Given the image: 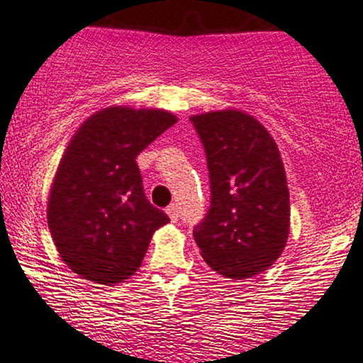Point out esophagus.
I'll list each match as a JSON object with an SVG mask.
<instances>
[{
  "instance_id": "1",
  "label": "esophagus",
  "mask_w": 363,
  "mask_h": 363,
  "mask_svg": "<svg viewBox=\"0 0 363 363\" xmlns=\"http://www.w3.org/2000/svg\"><path fill=\"white\" fill-rule=\"evenodd\" d=\"M166 213H167L169 218H171L172 223H176L177 219H179V211H177V208H176V206H174V204L169 206V208L166 209Z\"/></svg>"
}]
</instances>
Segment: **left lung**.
<instances>
[{"mask_svg":"<svg viewBox=\"0 0 363 363\" xmlns=\"http://www.w3.org/2000/svg\"><path fill=\"white\" fill-rule=\"evenodd\" d=\"M208 159L211 208L194 240L211 269L231 279L263 273L290 233V192L277 142L242 110L192 116Z\"/></svg>","mask_w":363,"mask_h":363,"instance_id":"1","label":"left lung"}]
</instances>
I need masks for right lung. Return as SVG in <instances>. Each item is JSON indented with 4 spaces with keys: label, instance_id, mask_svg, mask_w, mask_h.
<instances>
[{
    "label": "right lung",
    "instance_id": "1",
    "mask_svg": "<svg viewBox=\"0 0 363 363\" xmlns=\"http://www.w3.org/2000/svg\"><path fill=\"white\" fill-rule=\"evenodd\" d=\"M177 122L171 112L116 105L73 134L48 196L60 258L80 278L117 284L140 268L155 229L169 223L145 197L135 159Z\"/></svg>",
    "mask_w": 363,
    "mask_h": 363
}]
</instances>
